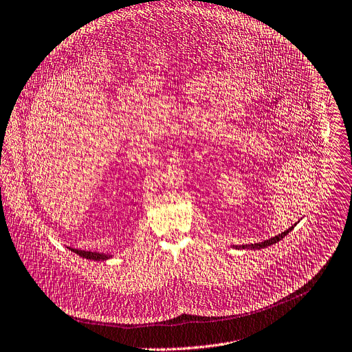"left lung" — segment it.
<instances>
[{"instance_id": "1", "label": "left lung", "mask_w": 352, "mask_h": 352, "mask_svg": "<svg viewBox=\"0 0 352 352\" xmlns=\"http://www.w3.org/2000/svg\"><path fill=\"white\" fill-rule=\"evenodd\" d=\"M294 229V226L292 228H289L287 230H285L283 233H280V234H278V236H275V237H272V239H270V240H265V241H263V243H257V244H245V245H239L237 248H251V250H260V248H264V247H268V245H272V244H275V243H278L279 240H282L287 233H289L291 230Z\"/></svg>"}]
</instances>
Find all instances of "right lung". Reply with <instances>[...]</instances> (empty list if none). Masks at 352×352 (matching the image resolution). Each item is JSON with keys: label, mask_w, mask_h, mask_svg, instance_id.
<instances>
[{"label": "right lung", "mask_w": 352, "mask_h": 352, "mask_svg": "<svg viewBox=\"0 0 352 352\" xmlns=\"http://www.w3.org/2000/svg\"><path fill=\"white\" fill-rule=\"evenodd\" d=\"M74 252H77L78 255H81V257L84 258H88V260H94V261H104V260H108L109 255L107 254H101V252H92V251H84V250H77V248H73Z\"/></svg>", "instance_id": "obj_1"}]
</instances>
